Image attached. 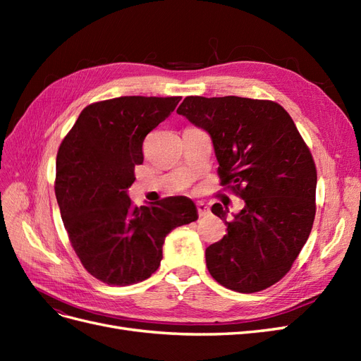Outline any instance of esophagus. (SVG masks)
I'll list each match as a JSON object with an SVG mask.
<instances>
[{
  "label": "esophagus",
  "mask_w": 361,
  "mask_h": 361,
  "mask_svg": "<svg viewBox=\"0 0 361 361\" xmlns=\"http://www.w3.org/2000/svg\"><path fill=\"white\" fill-rule=\"evenodd\" d=\"M197 214H199V216H207L211 214V211L204 203H197Z\"/></svg>",
  "instance_id": "esophagus-1"
}]
</instances>
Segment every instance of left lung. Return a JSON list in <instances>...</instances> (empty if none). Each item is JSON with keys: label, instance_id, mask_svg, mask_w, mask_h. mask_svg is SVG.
<instances>
[{"label": "left lung", "instance_id": "obj_1", "mask_svg": "<svg viewBox=\"0 0 361 361\" xmlns=\"http://www.w3.org/2000/svg\"><path fill=\"white\" fill-rule=\"evenodd\" d=\"M178 113L211 135L220 183L245 202L227 235L206 248V267L221 286L253 293L288 274L312 232L316 166L292 117L277 102L187 96Z\"/></svg>", "mask_w": 361, "mask_h": 361}]
</instances>
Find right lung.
Listing matches in <instances>:
<instances>
[{"instance_id":"1","label":"right lung","mask_w":361,"mask_h":361,"mask_svg":"<svg viewBox=\"0 0 361 361\" xmlns=\"http://www.w3.org/2000/svg\"><path fill=\"white\" fill-rule=\"evenodd\" d=\"M179 96H122L87 105L57 154L56 197L82 267L111 286L149 279L159 268L166 236L197 220L191 199L154 206L128 197L143 141L179 104Z\"/></svg>"}]
</instances>
